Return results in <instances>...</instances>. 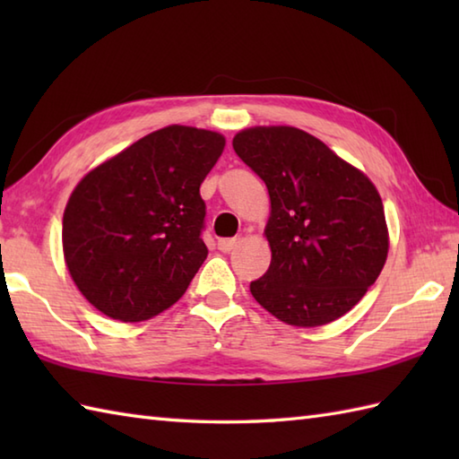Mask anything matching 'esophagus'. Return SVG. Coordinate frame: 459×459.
Here are the masks:
<instances>
[{
	"mask_svg": "<svg viewBox=\"0 0 459 459\" xmlns=\"http://www.w3.org/2000/svg\"><path fill=\"white\" fill-rule=\"evenodd\" d=\"M238 242H240L238 238H221V240L217 242V247H219L221 252H230V250L237 248Z\"/></svg>",
	"mask_w": 459,
	"mask_h": 459,
	"instance_id": "34e87169",
	"label": "esophagus"
}]
</instances>
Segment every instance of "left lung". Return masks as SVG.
<instances>
[{"mask_svg":"<svg viewBox=\"0 0 459 459\" xmlns=\"http://www.w3.org/2000/svg\"><path fill=\"white\" fill-rule=\"evenodd\" d=\"M266 183L272 262L250 281L258 304L284 324L317 327L345 316L385 266L388 235L375 185L324 142L290 126L232 140Z\"/></svg>","mask_w":459,"mask_h":459,"instance_id":"obj_1","label":"left lung"}]
</instances>
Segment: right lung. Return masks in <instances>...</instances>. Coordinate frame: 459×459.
Listing matches in <instances>:
<instances>
[{"instance_id": "right-lung-1", "label": "right lung", "mask_w": 459, "mask_h": 459, "mask_svg": "<svg viewBox=\"0 0 459 459\" xmlns=\"http://www.w3.org/2000/svg\"><path fill=\"white\" fill-rule=\"evenodd\" d=\"M222 150L217 132L168 126L76 185L63 217L65 262L104 316L150 319L189 288L209 255L199 187Z\"/></svg>"}]
</instances>
